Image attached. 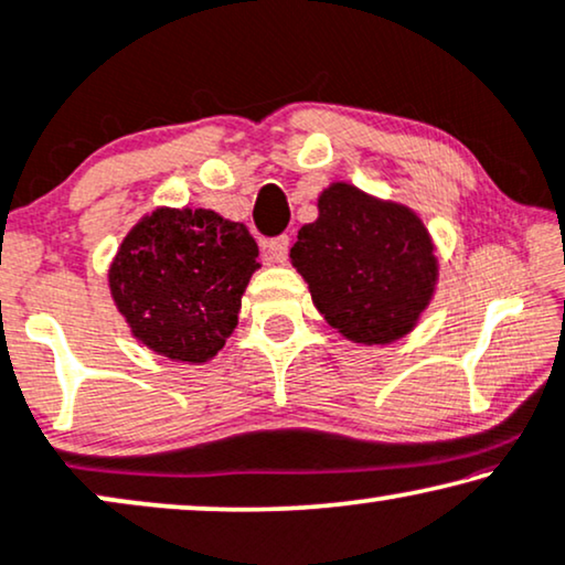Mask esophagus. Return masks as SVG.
I'll use <instances>...</instances> for the list:
<instances>
[{
	"mask_svg": "<svg viewBox=\"0 0 565 565\" xmlns=\"http://www.w3.org/2000/svg\"><path fill=\"white\" fill-rule=\"evenodd\" d=\"M263 250L274 263H287V255H289V237L281 235V237H274V239H266L263 243Z\"/></svg>",
	"mask_w": 565,
	"mask_h": 565,
	"instance_id": "1",
	"label": "esophagus"
}]
</instances>
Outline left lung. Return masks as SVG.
Segmentation results:
<instances>
[{
	"instance_id": "1",
	"label": "left lung",
	"mask_w": 565,
	"mask_h": 565,
	"mask_svg": "<svg viewBox=\"0 0 565 565\" xmlns=\"http://www.w3.org/2000/svg\"><path fill=\"white\" fill-rule=\"evenodd\" d=\"M291 266L312 305L359 345L401 341L439 284L431 232L411 206L335 180L318 195V220L297 232Z\"/></svg>"
}]
</instances>
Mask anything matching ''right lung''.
Here are the masks:
<instances>
[{"label":"right lung","mask_w":565,"mask_h":565,"mask_svg":"<svg viewBox=\"0 0 565 565\" xmlns=\"http://www.w3.org/2000/svg\"><path fill=\"white\" fill-rule=\"evenodd\" d=\"M258 245L212 209L157 206L120 239L108 289L131 335L157 356L206 364L235 333Z\"/></svg>","instance_id":"obj_1"}]
</instances>
